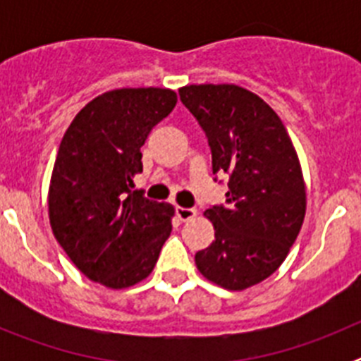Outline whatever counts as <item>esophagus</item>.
<instances>
[{
    "instance_id": "esophagus-1",
    "label": "esophagus",
    "mask_w": 361,
    "mask_h": 361,
    "mask_svg": "<svg viewBox=\"0 0 361 361\" xmlns=\"http://www.w3.org/2000/svg\"><path fill=\"white\" fill-rule=\"evenodd\" d=\"M175 213H177V216L183 220V222H186V220H191L193 216L197 215V209L195 208H180V206H177V208H175Z\"/></svg>"
}]
</instances>
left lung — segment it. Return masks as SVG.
I'll return each instance as SVG.
<instances>
[{"label":"left lung","instance_id":"obj_1","mask_svg":"<svg viewBox=\"0 0 361 361\" xmlns=\"http://www.w3.org/2000/svg\"><path fill=\"white\" fill-rule=\"evenodd\" d=\"M180 101L212 149L213 175H228L226 204L204 215L215 240L195 255L204 276L242 291L279 269L305 215V184L288 130L258 95L235 85H191Z\"/></svg>","mask_w":361,"mask_h":361}]
</instances>
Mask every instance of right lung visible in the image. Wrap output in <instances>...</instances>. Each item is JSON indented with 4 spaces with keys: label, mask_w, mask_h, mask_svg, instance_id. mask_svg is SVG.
<instances>
[{
    "label": "right lung",
    "mask_w": 361,
    "mask_h": 361,
    "mask_svg": "<svg viewBox=\"0 0 361 361\" xmlns=\"http://www.w3.org/2000/svg\"><path fill=\"white\" fill-rule=\"evenodd\" d=\"M175 104L168 88L106 92L79 111L57 149L50 226L75 267L106 288L145 280L170 237L173 206L132 188L141 146Z\"/></svg>",
    "instance_id": "right-lung-1"
}]
</instances>
